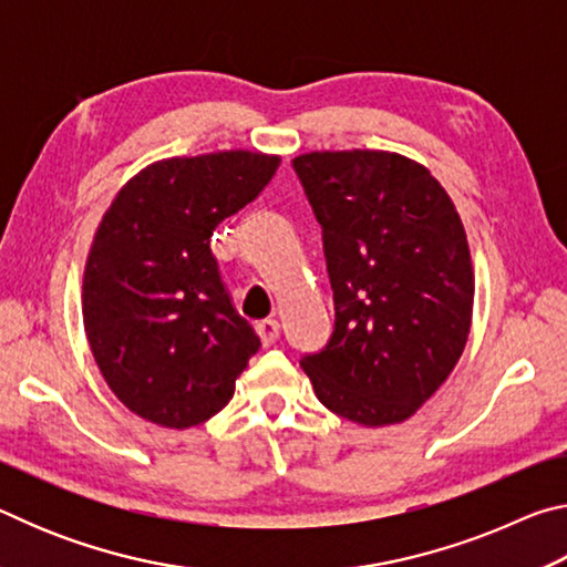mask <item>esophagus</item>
Here are the masks:
<instances>
[{"label": "esophagus", "mask_w": 567, "mask_h": 567, "mask_svg": "<svg viewBox=\"0 0 567 567\" xmlns=\"http://www.w3.org/2000/svg\"><path fill=\"white\" fill-rule=\"evenodd\" d=\"M257 334H260V340L265 348H270V344L277 342V338H280V322L277 320H262L257 322Z\"/></svg>", "instance_id": "34e87169"}]
</instances>
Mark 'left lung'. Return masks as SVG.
Returning <instances> with one entry per match:
<instances>
[{
	"instance_id": "8db88e82",
	"label": "left lung",
	"mask_w": 567,
	"mask_h": 567,
	"mask_svg": "<svg viewBox=\"0 0 567 567\" xmlns=\"http://www.w3.org/2000/svg\"><path fill=\"white\" fill-rule=\"evenodd\" d=\"M322 227L334 330L302 370L334 415L395 425L435 395L465 350L475 275L443 185L382 150L292 159Z\"/></svg>"
}]
</instances>
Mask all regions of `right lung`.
Listing matches in <instances>:
<instances>
[{"label":"right lung","instance_id":"1","mask_svg":"<svg viewBox=\"0 0 567 567\" xmlns=\"http://www.w3.org/2000/svg\"><path fill=\"white\" fill-rule=\"evenodd\" d=\"M280 157L229 150L155 162L104 213L84 267L94 362L134 415L185 430L217 415L260 350L209 237L260 195Z\"/></svg>","mask_w":567,"mask_h":567}]
</instances>
